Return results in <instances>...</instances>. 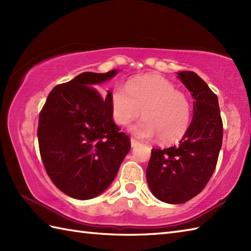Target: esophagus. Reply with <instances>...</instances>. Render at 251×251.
<instances>
[{
	"label": "esophagus",
	"instance_id": "obj_1",
	"mask_svg": "<svg viewBox=\"0 0 251 251\" xmlns=\"http://www.w3.org/2000/svg\"><path fill=\"white\" fill-rule=\"evenodd\" d=\"M130 143H131V147L132 148H136V147H138L140 145V142L138 141V140H136V139H134V138H131L130 139Z\"/></svg>",
	"mask_w": 251,
	"mask_h": 251
}]
</instances>
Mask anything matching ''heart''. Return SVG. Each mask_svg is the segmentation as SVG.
I'll return each instance as SVG.
<instances>
[{
    "instance_id": "obj_1",
    "label": "heart",
    "mask_w": 251,
    "mask_h": 251,
    "mask_svg": "<svg viewBox=\"0 0 251 251\" xmlns=\"http://www.w3.org/2000/svg\"><path fill=\"white\" fill-rule=\"evenodd\" d=\"M111 114L120 126H126L140 114L143 119L131 127L140 138L157 136L162 143L182 139L191 123V103L186 95L163 76L148 74L115 86L110 95Z\"/></svg>"
}]
</instances>
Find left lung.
I'll list each match as a JSON object with an SVG mask.
<instances>
[{"instance_id": "1", "label": "left lung", "mask_w": 251, "mask_h": 251, "mask_svg": "<svg viewBox=\"0 0 251 251\" xmlns=\"http://www.w3.org/2000/svg\"><path fill=\"white\" fill-rule=\"evenodd\" d=\"M178 77L193 96V120L178 146L152 149L147 180L153 195L182 204L204 190L214 174L222 146L223 124L217 95L195 72Z\"/></svg>"}]
</instances>
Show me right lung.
<instances>
[{
    "mask_svg": "<svg viewBox=\"0 0 251 251\" xmlns=\"http://www.w3.org/2000/svg\"><path fill=\"white\" fill-rule=\"evenodd\" d=\"M116 72H83L57 85L40 112L37 138L45 170L73 199L102 193L130 150V138L112 117L111 92L102 97L95 88Z\"/></svg>",
    "mask_w": 251,
    "mask_h": 251,
    "instance_id": "1",
    "label": "right lung"
}]
</instances>
